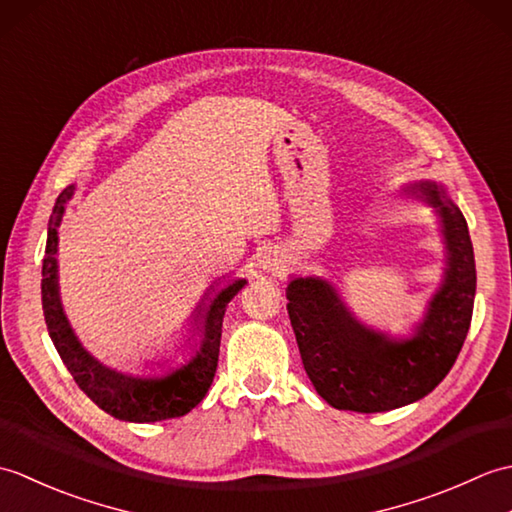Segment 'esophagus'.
Instances as JSON below:
<instances>
[{"label": "esophagus", "mask_w": 512, "mask_h": 512, "mask_svg": "<svg viewBox=\"0 0 512 512\" xmlns=\"http://www.w3.org/2000/svg\"><path fill=\"white\" fill-rule=\"evenodd\" d=\"M259 264H262L266 273H275V270H279L284 262H281L277 253H266L262 259H259Z\"/></svg>", "instance_id": "obj_1"}]
</instances>
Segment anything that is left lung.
I'll use <instances>...</instances> for the list:
<instances>
[{"label":"left lung","mask_w":512,"mask_h":512,"mask_svg":"<svg viewBox=\"0 0 512 512\" xmlns=\"http://www.w3.org/2000/svg\"><path fill=\"white\" fill-rule=\"evenodd\" d=\"M405 191L440 217L447 248L440 288L409 336L358 321L323 277H292L286 290L303 367L334 409L391 411L431 394L449 374L471 328L475 257L464 215L442 182L418 180Z\"/></svg>","instance_id":"left-lung-1"}]
</instances>
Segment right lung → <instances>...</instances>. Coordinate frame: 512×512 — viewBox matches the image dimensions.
I'll use <instances>...</instances> for the list:
<instances>
[{"label":"right lung","mask_w":512,"mask_h":512,"mask_svg":"<svg viewBox=\"0 0 512 512\" xmlns=\"http://www.w3.org/2000/svg\"><path fill=\"white\" fill-rule=\"evenodd\" d=\"M76 187L63 189L54 204L48 222L46 257L41 268V303L46 317L48 334L57 347L63 365L76 380L88 398L96 402L110 416L125 422H158L180 418L189 413L209 391L217 356H220L222 321L226 306L246 286V279H233L217 290L211 286L204 292L198 306L189 317L187 341L189 356L160 376H136L101 363L99 358L85 350L79 336L65 317L59 292V226L65 213V204L72 200Z\"/></svg>","instance_id":"right-lung-1"}]
</instances>
